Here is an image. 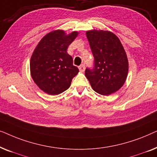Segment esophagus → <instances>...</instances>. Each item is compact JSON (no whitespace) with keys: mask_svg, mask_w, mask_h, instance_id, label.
Here are the masks:
<instances>
[{"mask_svg":"<svg viewBox=\"0 0 157 157\" xmlns=\"http://www.w3.org/2000/svg\"><path fill=\"white\" fill-rule=\"evenodd\" d=\"M78 68H79V70H80L81 72H83V71H84V70H85V65H83V64H81V65L78 67Z\"/></svg>","mask_w":157,"mask_h":157,"instance_id":"34e87169","label":"esophagus"}]
</instances>
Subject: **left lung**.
<instances>
[{
  "label": "left lung",
  "mask_w": 157,
  "mask_h": 157,
  "mask_svg": "<svg viewBox=\"0 0 157 157\" xmlns=\"http://www.w3.org/2000/svg\"><path fill=\"white\" fill-rule=\"evenodd\" d=\"M94 57L93 68H86L85 76L92 89L101 95L117 91L125 83L128 62L123 46L114 33L92 30L86 32Z\"/></svg>",
  "instance_id": "left-lung-1"
}]
</instances>
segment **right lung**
<instances>
[{"label":"right lung","instance_id":"obj_1","mask_svg":"<svg viewBox=\"0 0 157 157\" xmlns=\"http://www.w3.org/2000/svg\"><path fill=\"white\" fill-rule=\"evenodd\" d=\"M78 33L68 35L62 30L46 34L40 40L31 59V77L45 93L58 95L70 87L78 68L73 65V59L67 53L69 45Z\"/></svg>","mask_w":157,"mask_h":157}]
</instances>
